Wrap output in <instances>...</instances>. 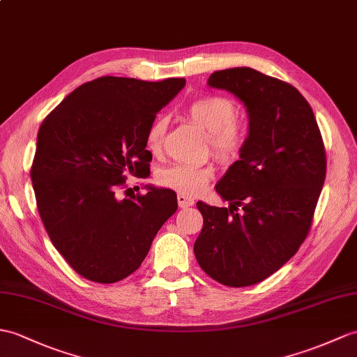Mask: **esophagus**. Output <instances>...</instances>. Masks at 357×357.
Wrapping results in <instances>:
<instances>
[{
    "label": "esophagus",
    "instance_id": "1",
    "mask_svg": "<svg viewBox=\"0 0 357 357\" xmlns=\"http://www.w3.org/2000/svg\"><path fill=\"white\" fill-rule=\"evenodd\" d=\"M178 204L181 208H187V206H192L195 204V199H192L184 193H178Z\"/></svg>",
    "mask_w": 357,
    "mask_h": 357
}]
</instances>
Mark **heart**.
Instances as JSON below:
<instances>
[{
	"instance_id": "obj_1",
	"label": "heart",
	"mask_w": 357,
	"mask_h": 357,
	"mask_svg": "<svg viewBox=\"0 0 357 357\" xmlns=\"http://www.w3.org/2000/svg\"><path fill=\"white\" fill-rule=\"evenodd\" d=\"M188 120L208 132L206 141L220 161H236L246 143L243 124L237 119V106L225 96H204L190 102L185 107ZM167 120L156 117L146 130L147 151L161 153L164 147ZM214 169L208 164H175L160 172L158 182L162 187L184 195H197L208 185Z\"/></svg>"
}]
</instances>
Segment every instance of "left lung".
Wrapping results in <instances>:
<instances>
[{
  "label": "left lung",
  "mask_w": 357,
  "mask_h": 357,
  "mask_svg": "<svg viewBox=\"0 0 357 357\" xmlns=\"http://www.w3.org/2000/svg\"><path fill=\"white\" fill-rule=\"evenodd\" d=\"M208 85L245 103L250 134L216 185L228 208L196 204L204 227L195 255L220 284L252 286L307 237L326 179V147L310 105L287 82L240 66L213 73Z\"/></svg>",
  "instance_id": "8db88e82"
}]
</instances>
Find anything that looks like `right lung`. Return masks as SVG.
I'll list each match as a JSON object with an SVG mask.
<instances>
[{
	"mask_svg": "<svg viewBox=\"0 0 357 357\" xmlns=\"http://www.w3.org/2000/svg\"><path fill=\"white\" fill-rule=\"evenodd\" d=\"M184 85L103 76L74 89L40 124L30 170L38 211L56 250L84 278L109 284L135 272L178 210L172 190L149 187L130 199L117 190L128 175L151 173L146 130Z\"/></svg>",
	"mask_w": 357,
	"mask_h": 357,
	"instance_id": "add662e5",
	"label": "right lung"
}]
</instances>
